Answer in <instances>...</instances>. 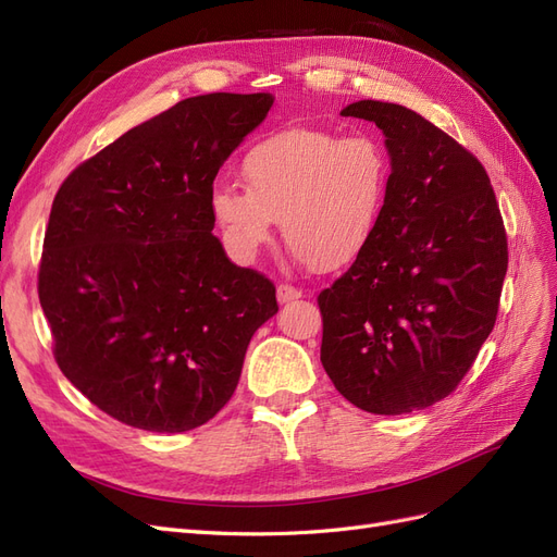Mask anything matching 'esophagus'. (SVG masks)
<instances>
[{"label": "esophagus", "instance_id": "esophagus-1", "mask_svg": "<svg viewBox=\"0 0 557 557\" xmlns=\"http://www.w3.org/2000/svg\"><path fill=\"white\" fill-rule=\"evenodd\" d=\"M276 297L281 305H288V301H295L301 297V290H297L295 285H288V283H281L276 288Z\"/></svg>", "mask_w": 557, "mask_h": 557}]
</instances>
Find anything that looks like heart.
<instances>
[{"label": "heart", "instance_id": "obj_1", "mask_svg": "<svg viewBox=\"0 0 557 557\" xmlns=\"http://www.w3.org/2000/svg\"><path fill=\"white\" fill-rule=\"evenodd\" d=\"M246 188L215 183L209 213L232 260L256 262L272 244L281 218L283 239L315 272L356 262L376 237L393 185L385 146L364 132L285 127L248 148Z\"/></svg>", "mask_w": 557, "mask_h": 557}]
</instances>
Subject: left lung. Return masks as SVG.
<instances>
[{"instance_id": "1", "label": "left lung", "mask_w": 557, "mask_h": 557, "mask_svg": "<svg viewBox=\"0 0 557 557\" xmlns=\"http://www.w3.org/2000/svg\"><path fill=\"white\" fill-rule=\"evenodd\" d=\"M342 115L385 134L393 185L376 237L318 295L323 362L358 409L448 397L493 332L509 248L483 164L416 111L362 99Z\"/></svg>"}]
</instances>
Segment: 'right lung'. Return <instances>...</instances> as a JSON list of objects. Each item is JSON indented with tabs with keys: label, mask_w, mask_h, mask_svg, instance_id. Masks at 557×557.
<instances>
[{
	"label": "right lung",
	"mask_w": 557,
	"mask_h": 557,
	"mask_svg": "<svg viewBox=\"0 0 557 557\" xmlns=\"http://www.w3.org/2000/svg\"><path fill=\"white\" fill-rule=\"evenodd\" d=\"M274 97H188L81 162L50 209L39 301L62 374L99 411L188 432L239 383L276 288L213 237V178Z\"/></svg>",
	"instance_id": "obj_1"
}]
</instances>
